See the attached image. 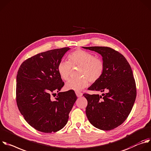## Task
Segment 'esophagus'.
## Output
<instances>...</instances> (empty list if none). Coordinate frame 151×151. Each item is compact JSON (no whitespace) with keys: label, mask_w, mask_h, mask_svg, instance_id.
Wrapping results in <instances>:
<instances>
[{"label":"esophagus","mask_w":151,"mask_h":151,"mask_svg":"<svg viewBox=\"0 0 151 151\" xmlns=\"http://www.w3.org/2000/svg\"><path fill=\"white\" fill-rule=\"evenodd\" d=\"M76 94L77 96L78 97V98L82 96V95H83L82 93H81V92H76Z\"/></svg>","instance_id":"obj_1"}]
</instances>
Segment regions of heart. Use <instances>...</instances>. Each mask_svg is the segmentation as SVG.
<instances>
[{"label":"heart","instance_id":"b5f03b06","mask_svg":"<svg viewBox=\"0 0 151 151\" xmlns=\"http://www.w3.org/2000/svg\"><path fill=\"white\" fill-rule=\"evenodd\" d=\"M68 61H61L58 65V72L64 80H68L71 71V66L80 67L77 78L71 79L65 84V88L80 91L88 86L89 81L95 83L102 77L105 64L103 60L96 58L89 52L78 49L70 53Z\"/></svg>","mask_w":151,"mask_h":151}]
</instances>
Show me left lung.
Listing matches in <instances>:
<instances>
[{
  "label": "left lung",
  "instance_id": "8db88e82",
  "mask_svg": "<svg viewBox=\"0 0 151 151\" xmlns=\"http://www.w3.org/2000/svg\"><path fill=\"white\" fill-rule=\"evenodd\" d=\"M102 56L104 72L88 90L102 95L83 94L87 100L86 114L89 122L102 130L121 125L130 114L136 98V87L131 67L125 57L108 47H83Z\"/></svg>",
  "mask_w": 151,
  "mask_h": 151
}]
</instances>
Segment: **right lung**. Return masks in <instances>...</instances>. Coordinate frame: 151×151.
<instances>
[{
	"label": "right lung",
	"instance_id": "right-lung-1",
	"mask_svg": "<svg viewBox=\"0 0 151 151\" xmlns=\"http://www.w3.org/2000/svg\"><path fill=\"white\" fill-rule=\"evenodd\" d=\"M70 48L37 54L22 63L17 75V103L25 121L43 133L56 132L67 123L77 100L74 90L59 92L64 86L58 65ZM58 93L55 101L50 99Z\"/></svg>",
	"mask_w": 151,
	"mask_h": 151
}]
</instances>
